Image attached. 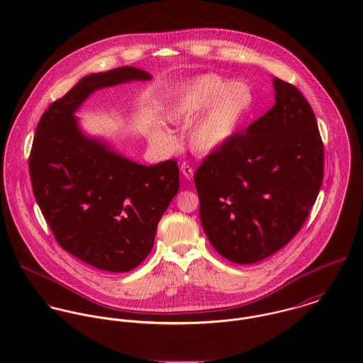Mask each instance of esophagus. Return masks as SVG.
<instances>
[{
    "instance_id": "34e87169",
    "label": "esophagus",
    "mask_w": 363,
    "mask_h": 363,
    "mask_svg": "<svg viewBox=\"0 0 363 363\" xmlns=\"http://www.w3.org/2000/svg\"><path fill=\"white\" fill-rule=\"evenodd\" d=\"M180 172L183 173V176H184V179L186 180H193V176H194V170H193V167L189 164V163H182V166H180Z\"/></svg>"
}]
</instances>
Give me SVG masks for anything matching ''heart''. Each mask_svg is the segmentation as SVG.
I'll list each match as a JSON object with an SVG mask.
<instances>
[{
    "label": "heart",
    "mask_w": 363,
    "mask_h": 363,
    "mask_svg": "<svg viewBox=\"0 0 363 363\" xmlns=\"http://www.w3.org/2000/svg\"><path fill=\"white\" fill-rule=\"evenodd\" d=\"M253 104V94L243 82H225L218 75L204 74L186 81L164 106L163 114L172 124L189 123L193 118L187 144L199 155L223 148L238 133ZM152 137L163 141L162 124L154 123Z\"/></svg>",
    "instance_id": "obj_1"
}]
</instances>
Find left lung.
Instances as JSON below:
<instances>
[{
	"label": "left lung",
	"instance_id": "1",
	"mask_svg": "<svg viewBox=\"0 0 363 363\" xmlns=\"http://www.w3.org/2000/svg\"><path fill=\"white\" fill-rule=\"evenodd\" d=\"M275 104L194 174L208 240L226 259L253 264L301 230L323 183V143L311 104L274 77Z\"/></svg>",
	"mask_w": 363,
	"mask_h": 363
}]
</instances>
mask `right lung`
<instances>
[{
    "label": "right lung",
    "mask_w": 363,
    "mask_h": 363,
    "mask_svg": "<svg viewBox=\"0 0 363 363\" xmlns=\"http://www.w3.org/2000/svg\"><path fill=\"white\" fill-rule=\"evenodd\" d=\"M152 75L120 67L84 77L43 113L29 157L35 199L58 245L110 272H127L152 250L157 223L179 191L176 160L140 164L86 134L75 113L96 91Z\"/></svg>",
    "instance_id": "1"
}]
</instances>
